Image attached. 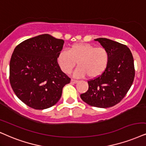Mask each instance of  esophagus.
Returning <instances> with one entry per match:
<instances>
[{
    "instance_id": "esophagus-1",
    "label": "esophagus",
    "mask_w": 146,
    "mask_h": 146,
    "mask_svg": "<svg viewBox=\"0 0 146 146\" xmlns=\"http://www.w3.org/2000/svg\"><path fill=\"white\" fill-rule=\"evenodd\" d=\"M77 82H78V81H77V80H75V79H71V84H77Z\"/></svg>"
}]
</instances>
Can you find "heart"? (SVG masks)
<instances>
[{"label":"heart","instance_id":"heart-1","mask_svg":"<svg viewBox=\"0 0 146 146\" xmlns=\"http://www.w3.org/2000/svg\"><path fill=\"white\" fill-rule=\"evenodd\" d=\"M109 61V54L104 48H96L87 43H79L71 46L69 50L60 51L57 56V62L64 73H69L75 67V77H83L86 74L90 78H95L105 71Z\"/></svg>","mask_w":146,"mask_h":146}]
</instances>
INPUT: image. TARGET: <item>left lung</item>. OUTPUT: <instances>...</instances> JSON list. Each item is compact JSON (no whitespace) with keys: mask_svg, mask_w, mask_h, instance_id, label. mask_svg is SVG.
Instances as JSON below:
<instances>
[{"mask_svg":"<svg viewBox=\"0 0 146 146\" xmlns=\"http://www.w3.org/2000/svg\"><path fill=\"white\" fill-rule=\"evenodd\" d=\"M94 40L108 51L109 61L102 75L88 81V90L80 96L90 106L109 108L121 102L132 86L135 77L133 57L124 44L104 38Z\"/></svg>","mask_w":146,"mask_h":146,"instance_id":"1","label":"left lung"}]
</instances>
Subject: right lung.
I'll list each match as a JSON object with an SVG mask.
<instances>
[{
  "instance_id": "1",
  "label": "right lung",
  "mask_w": 146,
  "mask_h": 146,
  "mask_svg": "<svg viewBox=\"0 0 146 146\" xmlns=\"http://www.w3.org/2000/svg\"><path fill=\"white\" fill-rule=\"evenodd\" d=\"M64 40L49 34L29 38L17 45L9 64V80L18 98L27 106L43 110L54 106L71 79L61 71L57 56Z\"/></svg>"
}]
</instances>
